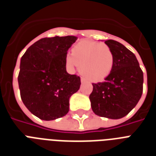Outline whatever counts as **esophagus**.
I'll list each match as a JSON object with an SVG mask.
<instances>
[{
    "label": "esophagus",
    "instance_id": "esophagus-1",
    "mask_svg": "<svg viewBox=\"0 0 156 156\" xmlns=\"http://www.w3.org/2000/svg\"><path fill=\"white\" fill-rule=\"evenodd\" d=\"M85 82H86L85 79H83V78H82V79H81V83H84Z\"/></svg>",
    "mask_w": 156,
    "mask_h": 156
}]
</instances>
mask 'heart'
<instances>
[{
	"mask_svg": "<svg viewBox=\"0 0 156 156\" xmlns=\"http://www.w3.org/2000/svg\"><path fill=\"white\" fill-rule=\"evenodd\" d=\"M72 55H66V64L69 68L80 67V73L92 83H100L110 74L114 63L111 48L101 43L85 40L72 48Z\"/></svg>",
	"mask_w": 156,
	"mask_h": 156,
	"instance_id": "heart-1",
	"label": "heart"
}]
</instances>
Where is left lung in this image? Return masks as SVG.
Instances as JSON below:
<instances>
[{
	"mask_svg": "<svg viewBox=\"0 0 156 156\" xmlns=\"http://www.w3.org/2000/svg\"><path fill=\"white\" fill-rule=\"evenodd\" d=\"M114 54L113 67L105 82L93 83L91 108L97 116L121 119L137 105L143 94V73L135 55L122 44L105 40Z\"/></svg>",
	"mask_w": 156,
	"mask_h": 156,
	"instance_id": "1",
	"label": "left lung"
}]
</instances>
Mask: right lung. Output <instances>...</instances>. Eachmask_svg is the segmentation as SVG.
Instances as JSON below:
<instances>
[{"label": "right lung", "instance_id": "obj_1", "mask_svg": "<svg viewBox=\"0 0 156 156\" xmlns=\"http://www.w3.org/2000/svg\"><path fill=\"white\" fill-rule=\"evenodd\" d=\"M78 38H44L27 48L20 61L18 86L23 104L44 121L66 116L69 98L79 90L80 78L66 71V54Z\"/></svg>", "mask_w": 156, "mask_h": 156}]
</instances>
